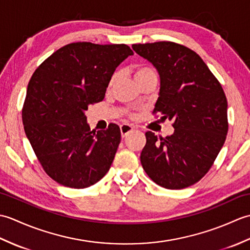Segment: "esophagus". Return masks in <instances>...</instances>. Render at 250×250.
Wrapping results in <instances>:
<instances>
[{
    "mask_svg": "<svg viewBox=\"0 0 250 250\" xmlns=\"http://www.w3.org/2000/svg\"><path fill=\"white\" fill-rule=\"evenodd\" d=\"M132 131H133V126L130 125L124 124V125H120V132H121V136L122 137H125Z\"/></svg>",
    "mask_w": 250,
    "mask_h": 250,
    "instance_id": "34e87169",
    "label": "esophagus"
}]
</instances>
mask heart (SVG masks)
I'll return each mask as SVG.
<instances>
[{"mask_svg": "<svg viewBox=\"0 0 250 250\" xmlns=\"http://www.w3.org/2000/svg\"><path fill=\"white\" fill-rule=\"evenodd\" d=\"M149 74H156V72L153 71L152 68L149 67V66H137L136 70H135V73H134V76H135V79H136V82H137V81H140L141 78L145 77L147 75H149ZM116 79H117V74H114V75L111 76L110 79H109L108 88H110L111 86H113Z\"/></svg>", "mask_w": 250, "mask_h": 250, "instance_id": "heart-1", "label": "heart"}]
</instances>
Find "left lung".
I'll use <instances>...</instances> for the list:
<instances>
[{
  "mask_svg": "<svg viewBox=\"0 0 250 250\" xmlns=\"http://www.w3.org/2000/svg\"><path fill=\"white\" fill-rule=\"evenodd\" d=\"M160 76L153 113L173 120L174 133L158 137L146 132L141 163L153 182L183 189L208 172L228 133V102L220 83L201 57L173 42L134 44Z\"/></svg>",
  "mask_w": 250,
  "mask_h": 250,
  "instance_id": "obj_1",
  "label": "left lung"
}]
</instances>
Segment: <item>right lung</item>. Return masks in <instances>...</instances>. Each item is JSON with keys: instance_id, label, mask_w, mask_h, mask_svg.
Returning <instances> with one entry per match:
<instances>
[{"instance_id": "obj_1", "label": "right lung", "mask_w": 250, "mask_h": 250, "mask_svg": "<svg viewBox=\"0 0 250 250\" xmlns=\"http://www.w3.org/2000/svg\"><path fill=\"white\" fill-rule=\"evenodd\" d=\"M133 51L125 44L78 42L61 47L36 68L22 108L25 135L44 171L65 187L98 183L113 163L119 126L90 131L84 111L103 101L110 77Z\"/></svg>"}]
</instances>
